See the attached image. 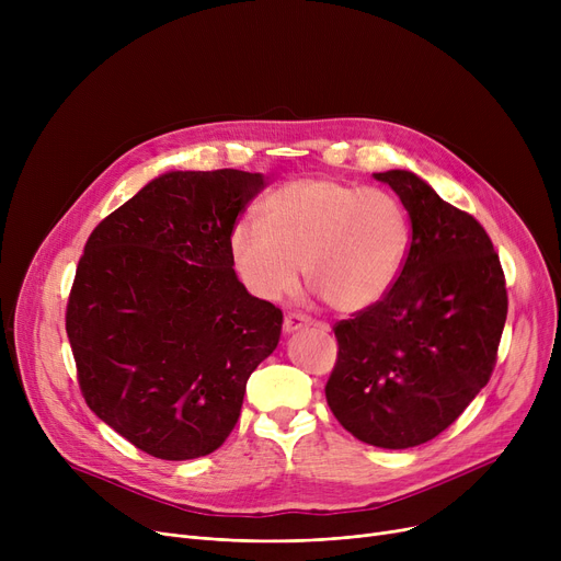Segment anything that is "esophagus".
I'll return each instance as SVG.
<instances>
[{"label": "esophagus", "instance_id": "esophagus-1", "mask_svg": "<svg viewBox=\"0 0 561 561\" xmlns=\"http://www.w3.org/2000/svg\"><path fill=\"white\" fill-rule=\"evenodd\" d=\"M309 325H311V318L302 316V313H288L284 318V332L286 334H293V332H298V330L309 328Z\"/></svg>", "mask_w": 561, "mask_h": 561}]
</instances>
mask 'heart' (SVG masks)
<instances>
[{"instance_id": "obj_1", "label": "heart", "mask_w": 561, "mask_h": 561, "mask_svg": "<svg viewBox=\"0 0 561 561\" xmlns=\"http://www.w3.org/2000/svg\"><path fill=\"white\" fill-rule=\"evenodd\" d=\"M259 216L261 225L231 227L229 256L261 300L288 296L305 265L309 288L332 309H370L389 296L411 250V220L396 195L325 176L279 186Z\"/></svg>"}]
</instances>
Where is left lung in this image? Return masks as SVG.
Returning a JSON list of instances; mask_svg holds the SVG:
<instances>
[{
  "mask_svg": "<svg viewBox=\"0 0 561 561\" xmlns=\"http://www.w3.org/2000/svg\"><path fill=\"white\" fill-rule=\"evenodd\" d=\"M400 197L411 250L389 296L334 328L325 396L368 446L404 450L453 425L486 387L507 320V288L484 227L409 170L373 174Z\"/></svg>",
  "mask_w": 561,
  "mask_h": 561,
  "instance_id": "obj_1",
  "label": "left lung"
}]
</instances>
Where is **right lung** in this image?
Listing matches in <instances>:
<instances>
[{
    "label": "right lung",
    "mask_w": 561,
    "mask_h": 561,
    "mask_svg": "<svg viewBox=\"0 0 561 561\" xmlns=\"http://www.w3.org/2000/svg\"><path fill=\"white\" fill-rule=\"evenodd\" d=\"M265 188L243 170H172L91 233L66 330L81 393L138 450L184 461L225 444L282 311L239 282L229 231Z\"/></svg>",
    "instance_id": "obj_1"
}]
</instances>
